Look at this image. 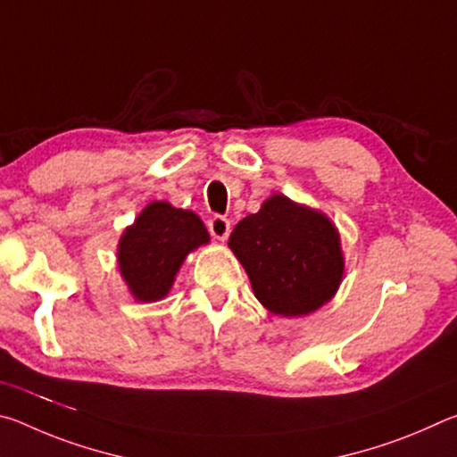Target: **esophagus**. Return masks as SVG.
Instances as JSON below:
<instances>
[{"mask_svg":"<svg viewBox=\"0 0 457 457\" xmlns=\"http://www.w3.org/2000/svg\"><path fill=\"white\" fill-rule=\"evenodd\" d=\"M207 229L215 239H226L229 236V220L223 218V215H213V218L207 221Z\"/></svg>","mask_w":457,"mask_h":457,"instance_id":"1","label":"esophagus"}]
</instances>
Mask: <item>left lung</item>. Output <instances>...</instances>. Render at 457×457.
Returning <instances> with one entry per match:
<instances>
[{
  "label": "left lung",
  "instance_id": "1",
  "mask_svg": "<svg viewBox=\"0 0 457 457\" xmlns=\"http://www.w3.org/2000/svg\"><path fill=\"white\" fill-rule=\"evenodd\" d=\"M229 247L250 276L256 298L274 314L316 311L343 278V253L330 220L284 195H272L258 213L239 221Z\"/></svg>",
  "mask_w": 457,
  "mask_h": 457
}]
</instances>
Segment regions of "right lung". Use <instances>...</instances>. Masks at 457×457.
I'll list each match as a JSON object with an SVG mask.
<instances>
[{
	"label": "right lung",
	"mask_w": 457,
	"mask_h": 457,
	"mask_svg": "<svg viewBox=\"0 0 457 457\" xmlns=\"http://www.w3.org/2000/svg\"><path fill=\"white\" fill-rule=\"evenodd\" d=\"M207 229L195 213L153 201L119 244L120 274L137 300L153 303L171 288L185 256L207 244Z\"/></svg>",
	"instance_id": "obj_1"
}]
</instances>
